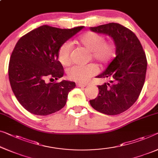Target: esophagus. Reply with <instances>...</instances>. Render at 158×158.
<instances>
[{
	"label": "esophagus",
	"mask_w": 158,
	"mask_h": 158,
	"mask_svg": "<svg viewBox=\"0 0 158 158\" xmlns=\"http://www.w3.org/2000/svg\"><path fill=\"white\" fill-rule=\"evenodd\" d=\"M77 86H79V87H85V86H86V84H82V83H77Z\"/></svg>",
	"instance_id": "esophagus-1"
}]
</instances>
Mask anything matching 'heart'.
<instances>
[{"label": "heart", "instance_id": "b5f03b06", "mask_svg": "<svg viewBox=\"0 0 158 158\" xmlns=\"http://www.w3.org/2000/svg\"><path fill=\"white\" fill-rule=\"evenodd\" d=\"M77 44L91 52L93 60L101 65L106 64L115 54V45L113 42H106L103 35L92 31L86 32L77 40ZM72 45L66 42L60 47L57 56L60 63L67 66L71 62ZM97 67L94 64L85 66H73L67 71V77L70 80L77 82H85L97 73Z\"/></svg>", "mask_w": 158, "mask_h": 158}]
</instances>
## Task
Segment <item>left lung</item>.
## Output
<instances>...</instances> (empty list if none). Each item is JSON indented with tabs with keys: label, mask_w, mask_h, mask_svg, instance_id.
<instances>
[{
	"label": "left lung",
	"mask_w": 158,
	"mask_h": 158,
	"mask_svg": "<svg viewBox=\"0 0 158 158\" xmlns=\"http://www.w3.org/2000/svg\"><path fill=\"white\" fill-rule=\"evenodd\" d=\"M91 31L112 37L116 56L96 78L109 82L98 85V96L90 104L98 112L117 115L131 107L139 97L145 83L147 59L136 35L121 24L110 23L90 27Z\"/></svg>",
	"instance_id": "obj_1"
}]
</instances>
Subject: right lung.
I'll return each mask as SVG.
<instances>
[{"label": "right lung", "mask_w": 158, "mask_h": 158, "mask_svg": "<svg viewBox=\"0 0 158 158\" xmlns=\"http://www.w3.org/2000/svg\"><path fill=\"white\" fill-rule=\"evenodd\" d=\"M84 27L61 29L42 25L16 43L9 62V81L16 98L27 111L47 116L64 106L68 94L76 86L75 82L63 80L49 83L48 79L63 77L58 49Z\"/></svg>", "instance_id": "obj_1"}]
</instances>
